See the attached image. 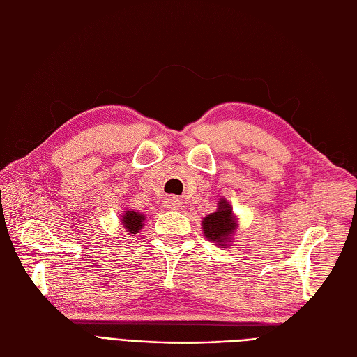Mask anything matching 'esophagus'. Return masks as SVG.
<instances>
[{
  "label": "esophagus",
  "instance_id": "esophagus-1",
  "mask_svg": "<svg viewBox=\"0 0 357 357\" xmlns=\"http://www.w3.org/2000/svg\"><path fill=\"white\" fill-rule=\"evenodd\" d=\"M167 207H168L169 210H178V208L181 207V201L177 199V198H174V197H169V198L167 199Z\"/></svg>",
  "mask_w": 357,
  "mask_h": 357
}]
</instances>
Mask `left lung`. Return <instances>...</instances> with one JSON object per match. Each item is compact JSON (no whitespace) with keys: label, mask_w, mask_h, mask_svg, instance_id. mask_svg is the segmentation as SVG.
Returning a JSON list of instances; mask_svg holds the SVG:
<instances>
[{"label":"left lung","mask_w":357,"mask_h":357,"mask_svg":"<svg viewBox=\"0 0 357 357\" xmlns=\"http://www.w3.org/2000/svg\"><path fill=\"white\" fill-rule=\"evenodd\" d=\"M218 205V210L202 219V232L208 241L218 245H229L238 223H236V218L228 201L222 198Z\"/></svg>","instance_id":"8db88e82"}]
</instances>
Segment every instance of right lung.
Listing matches in <instances>:
<instances>
[{
    "mask_svg": "<svg viewBox=\"0 0 357 357\" xmlns=\"http://www.w3.org/2000/svg\"><path fill=\"white\" fill-rule=\"evenodd\" d=\"M146 218L138 211H132V210H126L122 215H121V222L123 225V228L128 231V234H137L142 231V228L144 226Z\"/></svg>",
    "mask_w": 357,
    "mask_h": 357,
    "instance_id": "right-lung-1",
    "label": "right lung"
}]
</instances>
